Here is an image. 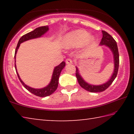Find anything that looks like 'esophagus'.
<instances>
[{
  "instance_id": "34e87169",
  "label": "esophagus",
  "mask_w": 134,
  "mask_h": 134,
  "mask_svg": "<svg viewBox=\"0 0 134 134\" xmlns=\"http://www.w3.org/2000/svg\"><path fill=\"white\" fill-rule=\"evenodd\" d=\"M65 63H66V64H72V61L70 58H67L66 60H65Z\"/></svg>"
}]
</instances>
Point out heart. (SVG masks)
I'll list each match as a JSON object with an SVG mask.
<instances>
[{
    "label": "heart",
    "mask_w": 134,
    "mask_h": 134,
    "mask_svg": "<svg viewBox=\"0 0 134 134\" xmlns=\"http://www.w3.org/2000/svg\"><path fill=\"white\" fill-rule=\"evenodd\" d=\"M94 41V37H89V32L82 29H79L68 34L63 40V45L65 48H70L80 46L83 44L90 45Z\"/></svg>",
    "instance_id": "heart-1"
}]
</instances>
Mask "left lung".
<instances>
[{"mask_svg":"<svg viewBox=\"0 0 134 134\" xmlns=\"http://www.w3.org/2000/svg\"><path fill=\"white\" fill-rule=\"evenodd\" d=\"M103 37L102 38V40L100 42V45H105L108 46L111 50H112L113 58H114V63H115V69L113 71V75L111 77V78L108 82L103 84V85L100 86H94L89 85L83 80V79L81 78V76L79 73V70L77 67L76 71V76L79 85H80L81 87H83L84 89L89 91L90 92H100L105 91L106 89L109 87L111 84L116 77L118 71L119 65V55L118 52V48L117 44L116 41L114 40L112 36L105 31H102Z\"/></svg>","mask_w":134,"mask_h":134,"instance_id":"obj_1","label":"left lung"}]
</instances>
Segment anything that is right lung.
<instances>
[{
	"instance_id": "obj_1",
	"label": "right lung",
	"mask_w": 134,
	"mask_h": 134,
	"mask_svg": "<svg viewBox=\"0 0 134 134\" xmlns=\"http://www.w3.org/2000/svg\"><path fill=\"white\" fill-rule=\"evenodd\" d=\"M48 30V26L38 27V28L35 29L34 31L30 32L27 33L26 34H25L22 36V37L19 39V41H18L16 48V49H15V59L16 58V54L18 49L19 48L20 44H21L22 42L25 41H27V40L41 37V36L43 34H44ZM15 62H16V61H15ZM65 62H63L62 63H61V64H59L58 66L55 67V69L54 70L53 76H52V79H51V81L50 83H49L47 87L42 88V89H34V88H32L31 87H29V86H28L27 85H25V83L22 81V80L19 76V74L18 73L17 70H16V64H15V67L16 71L18 78H19L20 81H21V83L22 84V85L24 86V87L25 88L26 90H28L29 92H30L32 94L35 95V96H37L39 97H46L53 94V93L57 90V89L58 85L59 76H60V74L61 73V72H62V70L63 69V68L65 67Z\"/></svg>"
}]
</instances>
